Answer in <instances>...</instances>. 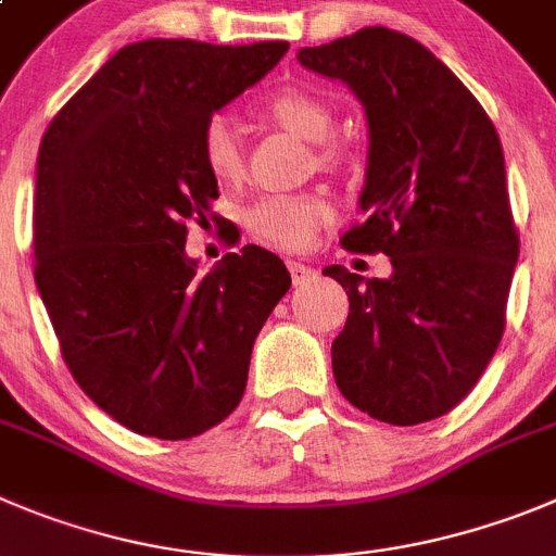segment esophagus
<instances>
[{
    "instance_id": "obj_1",
    "label": "esophagus",
    "mask_w": 556,
    "mask_h": 556,
    "mask_svg": "<svg viewBox=\"0 0 556 556\" xmlns=\"http://www.w3.org/2000/svg\"><path fill=\"white\" fill-rule=\"evenodd\" d=\"M288 271H290V279H293V285H304V282H309V279L318 277V271H315V268L304 266V263H299V261H290Z\"/></svg>"
}]
</instances>
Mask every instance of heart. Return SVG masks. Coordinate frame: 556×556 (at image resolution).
<instances>
[{
  "instance_id": "heart-1",
  "label": "heart",
  "mask_w": 556,
  "mask_h": 556,
  "mask_svg": "<svg viewBox=\"0 0 556 556\" xmlns=\"http://www.w3.org/2000/svg\"><path fill=\"white\" fill-rule=\"evenodd\" d=\"M263 112L277 126L318 144L320 164L340 155L337 144L329 142L334 134V112L313 90L282 87L266 98ZM200 159L219 186H238L243 180V150L225 114H214L202 126ZM331 216L334 207L324 194H266L247 207L243 222L254 241L279 252H302L315 241L320 227L329 225Z\"/></svg>"
}]
</instances>
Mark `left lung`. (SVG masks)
I'll use <instances>...</instances> for the list:
<instances>
[{
    "label": "left lung",
    "instance_id": "left-lung-1",
    "mask_svg": "<svg viewBox=\"0 0 556 556\" xmlns=\"http://www.w3.org/2000/svg\"><path fill=\"white\" fill-rule=\"evenodd\" d=\"M299 62L365 103L367 219L340 243L392 263L387 279L324 268L349 293V320L331 342L337 387L389 425L444 417L505 331L518 230L500 134L464 81L395 29L365 27L302 49Z\"/></svg>",
    "mask_w": 556,
    "mask_h": 556
}]
</instances>
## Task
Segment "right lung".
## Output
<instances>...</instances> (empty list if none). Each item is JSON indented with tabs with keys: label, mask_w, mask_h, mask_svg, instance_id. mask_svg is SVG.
I'll return each mask as SVG.
<instances>
[{
	"label": "right lung",
	"mask_w": 556,
	"mask_h": 556,
	"mask_svg": "<svg viewBox=\"0 0 556 556\" xmlns=\"http://www.w3.org/2000/svg\"><path fill=\"white\" fill-rule=\"evenodd\" d=\"M285 51V40H139L43 134L35 282L67 370L134 433L180 442L230 417L254 337L290 288L285 263L254 243L205 277L186 257V225L207 222L219 197L202 126Z\"/></svg>",
	"instance_id": "1"
}]
</instances>
